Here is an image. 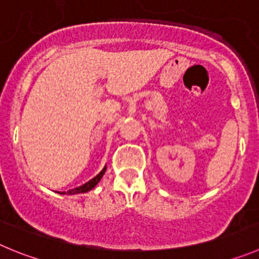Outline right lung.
<instances>
[{"mask_svg":"<svg viewBox=\"0 0 259 259\" xmlns=\"http://www.w3.org/2000/svg\"><path fill=\"white\" fill-rule=\"evenodd\" d=\"M106 168H107V166H105V167L102 168V171H101V172L98 174V175L94 176V178L92 179V180H89L88 183H85V184H83V185H81V187L74 188V189L67 190V192H60V193L57 192V193H59V194H69V195H71V194H79V193H87V192H89V190L93 189V188L96 187V185L98 184V183H100V180H101V179H102L103 174L106 172Z\"/></svg>","mask_w":259,"mask_h":259,"instance_id":"1","label":"right lung"}]
</instances>
